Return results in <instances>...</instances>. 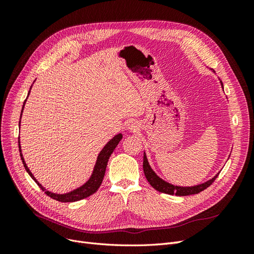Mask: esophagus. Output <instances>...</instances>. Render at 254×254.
Segmentation results:
<instances>
[{
	"label": "esophagus",
	"mask_w": 254,
	"mask_h": 254,
	"mask_svg": "<svg viewBox=\"0 0 254 254\" xmlns=\"http://www.w3.org/2000/svg\"><path fill=\"white\" fill-rule=\"evenodd\" d=\"M127 129L129 130V131H136L137 129H139V124H137V122L135 121H131L129 122L127 124Z\"/></svg>",
	"instance_id": "1"
}]
</instances>
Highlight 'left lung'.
Returning a JSON list of instances; mask_svg holds the SVG:
<instances>
[{
    "mask_svg": "<svg viewBox=\"0 0 254 254\" xmlns=\"http://www.w3.org/2000/svg\"><path fill=\"white\" fill-rule=\"evenodd\" d=\"M219 81H220L222 89H224V86H222V82L220 79H219ZM143 170H144L146 179H147V181L149 182V184L153 189L161 191V193H165L168 195L175 194L177 196H188V195H194V194L200 193L201 190H205L206 188H209L211 186V184L214 182V180L217 178V176L219 174V173L216 174L210 180H207L200 184H197V186H191V187L174 186V184L163 180L162 178H160V177L155 172H153L151 166L149 165V162L147 160V157H146L145 151H144V157H143Z\"/></svg>",
    "mask_w": 254,
    "mask_h": 254,
    "instance_id": "1",
    "label": "left lung"
}]
</instances>
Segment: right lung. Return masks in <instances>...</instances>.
Instances as JSON below:
<instances>
[{
  "instance_id": "1",
  "label": "right lung",
  "mask_w": 254,
  "mask_h": 254,
  "mask_svg": "<svg viewBox=\"0 0 254 254\" xmlns=\"http://www.w3.org/2000/svg\"><path fill=\"white\" fill-rule=\"evenodd\" d=\"M30 89H32V87H30ZM30 89L28 91V95H29ZM25 103H26V99H25V102H24V104H23V107H22L21 117H22L23 109H24ZM20 122H21V119H20ZM20 122H19V126H20ZM122 137H123L122 133H119L117 135H114L112 139L104 146V148L101 150V152L98 153L96 163H95L94 168H93V172H92L91 177H90L89 180L86 183L82 184L81 187L75 189V190H73L71 191H67V193H64V194L53 193V191H50L45 188H43L41 184L37 181V179L35 178L34 175L32 174V172H30L29 168L27 167L25 161H24V158H23L22 150H21V145H20V137H19V150H20L21 160H22V162H23V165H24V167H25L26 172L28 173V175L30 177H32V179L38 184V186H39V188L44 191L45 194H47L48 196H50L51 198L55 199V200H57V201H61V202H74V201L81 200V199L87 198V197L91 196L92 194H94L95 191L98 190V188L101 187V184H102L103 179H104V176H105L107 163H108V160H109V158L111 156V153L113 152L115 147H117L118 144L122 140Z\"/></svg>"
}]
</instances>
